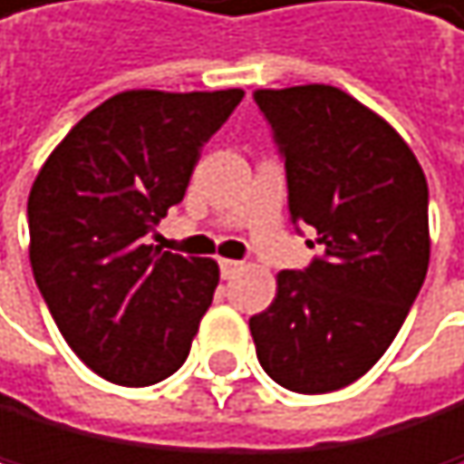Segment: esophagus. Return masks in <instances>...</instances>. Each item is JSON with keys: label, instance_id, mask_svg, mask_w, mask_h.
<instances>
[{"label": "esophagus", "instance_id": "obj_1", "mask_svg": "<svg viewBox=\"0 0 464 464\" xmlns=\"http://www.w3.org/2000/svg\"><path fill=\"white\" fill-rule=\"evenodd\" d=\"M219 271H222L225 280H234L242 271V263H237V259H219Z\"/></svg>", "mask_w": 464, "mask_h": 464}]
</instances>
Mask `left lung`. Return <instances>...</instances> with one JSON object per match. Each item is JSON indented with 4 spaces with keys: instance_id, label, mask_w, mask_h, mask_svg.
<instances>
[{
    "instance_id": "left-lung-1",
    "label": "left lung",
    "mask_w": 464,
    "mask_h": 464,
    "mask_svg": "<svg viewBox=\"0 0 464 464\" xmlns=\"http://www.w3.org/2000/svg\"><path fill=\"white\" fill-rule=\"evenodd\" d=\"M285 161L291 225L320 256L277 274L251 317L263 370L291 392H332L387 353L430 263L428 181L392 126L334 86L254 92Z\"/></svg>"
}]
</instances>
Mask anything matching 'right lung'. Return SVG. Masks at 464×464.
<instances>
[{
  "label": "right lung",
  "mask_w": 464,
  "mask_h": 464,
  "mask_svg": "<svg viewBox=\"0 0 464 464\" xmlns=\"http://www.w3.org/2000/svg\"><path fill=\"white\" fill-rule=\"evenodd\" d=\"M242 97L121 92L72 126L31 187L36 288L74 355L111 384H159L190 355L219 266L150 234Z\"/></svg>",
  "instance_id": "obj_1"
}]
</instances>
